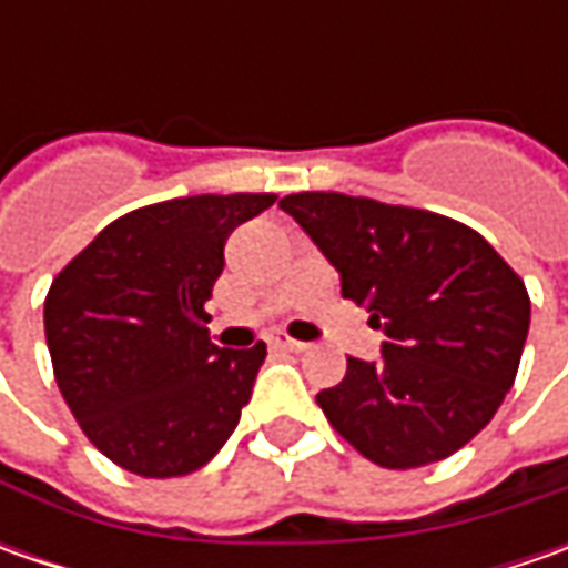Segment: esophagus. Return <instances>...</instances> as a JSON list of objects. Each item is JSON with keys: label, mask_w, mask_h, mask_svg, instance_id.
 Instances as JSON below:
<instances>
[{"label": "esophagus", "mask_w": 568, "mask_h": 568, "mask_svg": "<svg viewBox=\"0 0 568 568\" xmlns=\"http://www.w3.org/2000/svg\"><path fill=\"white\" fill-rule=\"evenodd\" d=\"M274 347H281V351H291V354H303V351H310V344L306 341H296L291 335H284V332H274L272 338H268Z\"/></svg>", "instance_id": "esophagus-1"}]
</instances>
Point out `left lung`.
Wrapping results in <instances>:
<instances>
[{
    "instance_id": "1",
    "label": "left lung",
    "mask_w": 568,
    "mask_h": 568,
    "mask_svg": "<svg viewBox=\"0 0 568 568\" xmlns=\"http://www.w3.org/2000/svg\"><path fill=\"white\" fill-rule=\"evenodd\" d=\"M277 205L338 268L341 294L382 328V361L347 357L316 402L373 465L443 462L490 424L513 388L531 296L513 265L462 221L344 192Z\"/></svg>"
}]
</instances>
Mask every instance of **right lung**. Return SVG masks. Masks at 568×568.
Returning a JSON list of instances; mask_svg holds the SVG:
<instances>
[{
    "instance_id": "1",
    "label": "right lung",
    "mask_w": 568,
    "mask_h": 568,
    "mask_svg": "<svg viewBox=\"0 0 568 568\" xmlns=\"http://www.w3.org/2000/svg\"><path fill=\"white\" fill-rule=\"evenodd\" d=\"M272 192L189 195L116 217L43 300L53 376L91 446L139 477L207 465L250 404L265 341L221 351L205 303L224 243Z\"/></svg>"
}]
</instances>
